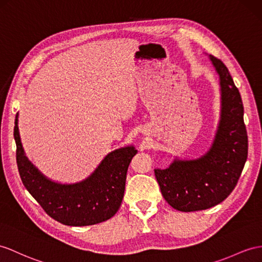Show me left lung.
Returning <instances> with one entry per match:
<instances>
[{
  "label": "left lung",
  "mask_w": 262,
  "mask_h": 262,
  "mask_svg": "<svg viewBox=\"0 0 262 262\" xmlns=\"http://www.w3.org/2000/svg\"><path fill=\"white\" fill-rule=\"evenodd\" d=\"M220 76L221 120L210 150L195 160H174L169 168L156 169L161 193L169 205L183 212L219 205L237 186L248 157L244 104L228 68L210 55Z\"/></svg>",
  "instance_id": "left-lung-1"
}]
</instances>
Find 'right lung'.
Returning a JSON list of instances; mask_svg holds the SVG:
<instances>
[{
  "label": "right lung",
  "mask_w": 262,
  "mask_h": 262,
  "mask_svg": "<svg viewBox=\"0 0 262 262\" xmlns=\"http://www.w3.org/2000/svg\"><path fill=\"white\" fill-rule=\"evenodd\" d=\"M14 139L21 180L51 218L66 226L82 227L105 221L117 213L123 199L127 168L138 152L133 146L109 153L84 181L60 184L47 179L25 157L17 119Z\"/></svg>",
  "instance_id": "obj_1"
}]
</instances>
